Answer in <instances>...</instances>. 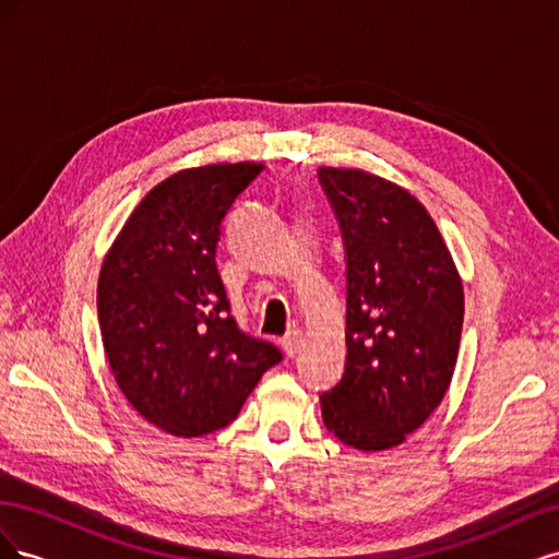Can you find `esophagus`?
<instances>
[{
    "mask_svg": "<svg viewBox=\"0 0 559 559\" xmlns=\"http://www.w3.org/2000/svg\"><path fill=\"white\" fill-rule=\"evenodd\" d=\"M282 347L286 352V357H296V354L300 352V345H302V331L300 329H292L286 331V335L282 337Z\"/></svg>",
    "mask_w": 559,
    "mask_h": 559,
    "instance_id": "34e87169",
    "label": "esophagus"
}]
</instances>
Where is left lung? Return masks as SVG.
Returning a JSON list of instances; mask_svg holds the SVG:
<instances>
[{
  "label": "left lung",
  "instance_id": "8db88e82",
  "mask_svg": "<svg viewBox=\"0 0 559 559\" xmlns=\"http://www.w3.org/2000/svg\"><path fill=\"white\" fill-rule=\"evenodd\" d=\"M347 253V361L321 394L326 429L349 448L401 445L445 399L460 354L464 286L427 207L359 167H319Z\"/></svg>",
  "mask_w": 559,
  "mask_h": 559
}]
</instances>
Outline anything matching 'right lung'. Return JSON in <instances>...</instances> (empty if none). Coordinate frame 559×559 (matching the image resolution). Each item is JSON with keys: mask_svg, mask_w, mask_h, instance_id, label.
Segmentation results:
<instances>
[{"mask_svg": "<svg viewBox=\"0 0 559 559\" xmlns=\"http://www.w3.org/2000/svg\"><path fill=\"white\" fill-rule=\"evenodd\" d=\"M263 163L186 167L154 186L118 230L97 280L99 333L128 403L160 431L228 427L277 347L228 314L214 253L222 218Z\"/></svg>", "mask_w": 559, "mask_h": 559, "instance_id": "1", "label": "right lung"}]
</instances>
